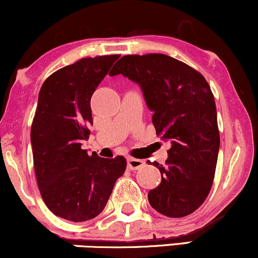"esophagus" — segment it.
Segmentation results:
<instances>
[{"label": "esophagus", "mask_w": 258, "mask_h": 258, "mask_svg": "<svg viewBox=\"0 0 258 258\" xmlns=\"http://www.w3.org/2000/svg\"><path fill=\"white\" fill-rule=\"evenodd\" d=\"M146 162L141 159H135V158H127V166H128L130 170L135 171L138 170V168L143 167Z\"/></svg>", "instance_id": "34e87169"}]
</instances>
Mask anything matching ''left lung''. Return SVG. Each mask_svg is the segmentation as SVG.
<instances>
[{"label": "left lung", "instance_id": "left-lung-1", "mask_svg": "<svg viewBox=\"0 0 258 258\" xmlns=\"http://www.w3.org/2000/svg\"><path fill=\"white\" fill-rule=\"evenodd\" d=\"M119 74L141 87L156 135L171 142L166 164L153 162L161 183L148 193L149 204L167 217L190 215L210 193L220 149L211 88L193 68L159 53L123 55L109 75Z\"/></svg>", "mask_w": 258, "mask_h": 258}]
</instances>
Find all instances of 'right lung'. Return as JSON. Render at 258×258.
Instances as JSON below:
<instances>
[{
	"label": "right lung",
	"mask_w": 258,
	"mask_h": 258,
	"mask_svg": "<svg viewBox=\"0 0 258 258\" xmlns=\"http://www.w3.org/2000/svg\"><path fill=\"white\" fill-rule=\"evenodd\" d=\"M120 55L82 58L43 82L31 126L34 167L41 197L58 217L92 220L104 210L126 159L82 149L92 125L91 97Z\"/></svg>",
	"instance_id": "1"
}]
</instances>
